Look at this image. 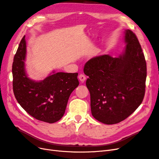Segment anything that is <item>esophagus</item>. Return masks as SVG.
<instances>
[{
	"label": "esophagus",
	"instance_id": "1",
	"mask_svg": "<svg viewBox=\"0 0 159 159\" xmlns=\"http://www.w3.org/2000/svg\"><path fill=\"white\" fill-rule=\"evenodd\" d=\"M78 78L81 82H84V81H85L86 80V77L84 74H80L78 76Z\"/></svg>",
	"mask_w": 159,
	"mask_h": 159
}]
</instances>
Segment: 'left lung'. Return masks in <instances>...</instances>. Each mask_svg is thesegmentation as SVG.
Listing matches in <instances>:
<instances>
[{
    "label": "left lung",
    "instance_id": "obj_1",
    "mask_svg": "<svg viewBox=\"0 0 159 159\" xmlns=\"http://www.w3.org/2000/svg\"><path fill=\"white\" fill-rule=\"evenodd\" d=\"M126 44L117 57L96 56L86 62L84 74L89 78L93 117L104 124H116L131 115L145 93L147 64L141 44L130 30L125 32Z\"/></svg>",
    "mask_w": 159,
    "mask_h": 159
}]
</instances>
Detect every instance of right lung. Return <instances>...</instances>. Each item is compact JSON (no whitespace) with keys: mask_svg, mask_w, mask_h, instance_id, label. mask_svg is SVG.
Masks as SVG:
<instances>
[{"mask_svg":"<svg viewBox=\"0 0 159 159\" xmlns=\"http://www.w3.org/2000/svg\"><path fill=\"white\" fill-rule=\"evenodd\" d=\"M26 43L21 40L12 64L14 96L20 106L39 121L55 123L63 117L70 94L79 85L78 73L53 71L42 81L28 78L25 70Z\"/></svg>","mask_w":159,"mask_h":159,"instance_id":"obj_1","label":"right lung"}]
</instances>
